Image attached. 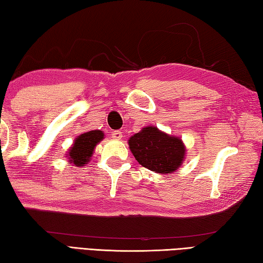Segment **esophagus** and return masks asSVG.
I'll return each instance as SVG.
<instances>
[{
  "instance_id": "34e87169",
  "label": "esophagus",
  "mask_w": 263,
  "mask_h": 263,
  "mask_svg": "<svg viewBox=\"0 0 263 263\" xmlns=\"http://www.w3.org/2000/svg\"><path fill=\"white\" fill-rule=\"evenodd\" d=\"M110 136L113 137L114 140H121L122 139V133L120 130H114L110 133Z\"/></svg>"
}]
</instances>
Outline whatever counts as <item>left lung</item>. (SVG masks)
I'll use <instances>...</instances> for the list:
<instances>
[{"instance_id": "obj_1", "label": "left lung", "mask_w": 263, "mask_h": 263, "mask_svg": "<svg viewBox=\"0 0 263 263\" xmlns=\"http://www.w3.org/2000/svg\"><path fill=\"white\" fill-rule=\"evenodd\" d=\"M129 148L142 166L157 174H172L184 160L185 148L179 137L156 127H145L129 139Z\"/></svg>"}]
</instances>
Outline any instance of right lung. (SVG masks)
Wrapping results in <instances>:
<instances>
[{
  "mask_svg": "<svg viewBox=\"0 0 263 263\" xmlns=\"http://www.w3.org/2000/svg\"><path fill=\"white\" fill-rule=\"evenodd\" d=\"M103 139L101 130H92L81 134L74 140V144L67 154L68 161L77 166H81L89 162L96 145Z\"/></svg>",
  "mask_w": 263,
  "mask_h": 263,
  "instance_id": "1",
  "label": "right lung"
}]
</instances>
